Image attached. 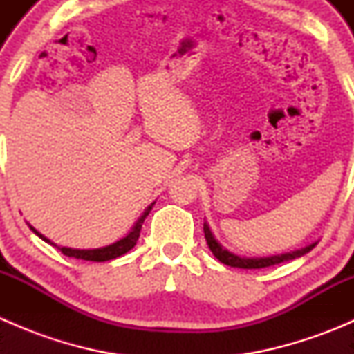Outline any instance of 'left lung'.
Here are the masks:
<instances>
[{"label":"left lung","mask_w":354,"mask_h":354,"mask_svg":"<svg viewBox=\"0 0 354 354\" xmlns=\"http://www.w3.org/2000/svg\"><path fill=\"white\" fill-rule=\"evenodd\" d=\"M203 233H205L207 245H209L210 252L214 253V257H216L219 262L226 263V266H230V267H238V269H263V267H270V266H276V263H281V262H288V260L298 259V257L305 255V253H308L310 250L315 248V245H317V241H315V243L305 246V248L295 250V252H289V253H281V255L260 257V259H245V257H238V255H234V253L227 252L226 248H223L219 241L214 238L212 231H210L209 224L207 223H203Z\"/></svg>","instance_id":"obj_1"}]
</instances>
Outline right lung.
<instances>
[{
  "instance_id": "add662e5",
  "label": "right lung",
  "mask_w": 354,
  "mask_h": 354,
  "mask_svg": "<svg viewBox=\"0 0 354 354\" xmlns=\"http://www.w3.org/2000/svg\"><path fill=\"white\" fill-rule=\"evenodd\" d=\"M154 205V203H152ZM152 205H149L147 209H145V212L142 214L140 219L135 223L133 230L130 231V233L127 234L124 238H121L120 241H116V243L113 245H108V246H102V248H92V250H77V248H66V246H58L53 243L51 240H48V238L44 236V234L39 233L37 230H34V227L30 226V230L34 231L35 234H37L41 240L48 241V243L55 245L56 248L59 250V252L63 253V255L66 257H75V259H82V260H92V262H106V260H113V259H118V257L124 255L127 252H130L131 248H133L135 245H137V240L138 236H140V230H142V224H144L145 217L149 216V212L152 210Z\"/></svg>"
}]
</instances>
